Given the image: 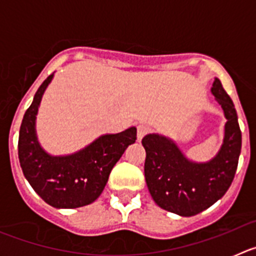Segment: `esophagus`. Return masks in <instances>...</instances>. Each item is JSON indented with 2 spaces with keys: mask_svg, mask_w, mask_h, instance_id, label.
<instances>
[{
  "mask_svg": "<svg viewBox=\"0 0 256 256\" xmlns=\"http://www.w3.org/2000/svg\"><path fill=\"white\" fill-rule=\"evenodd\" d=\"M148 132H150V128H148L146 124H140V126H137V137H138V140H141L142 137H144V134H148Z\"/></svg>",
  "mask_w": 256,
  "mask_h": 256,
  "instance_id": "obj_1",
  "label": "esophagus"
}]
</instances>
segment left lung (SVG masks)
I'll return each mask as SVG.
<instances>
[{"instance_id":"left-lung-1","label":"left lung","mask_w":256,"mask_h":256,"mask_svg":"<svg viewBox=\"0 0 256 256\" xmlns=\"http://www.w3.org/2000/svg\"><path fill=\"white\" fill-rule=\"evenodd\" d=\"M212 94L223 108L224 137L209 162L190 160L169 137L150 133L142 140L146 160L144 178L156 204L180 216H192L224 196L236 174L241 152V130L234 102L218 78Z\"/></svg>"}]
</instances>
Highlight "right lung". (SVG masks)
<instances>
[{"label": "right lung", "instance_id": "add662e5", "mask_svg": "<svg viewBox=\"0 0 256 256\" xmlns=\"http://www.w3.org/2000/svg\"><path fill=\"white\" fill-rule=\"evenodd\" d=\"M52 79L54 73L38 88L22 118L18 144L19 162L24 177L47 204L56 209H76L91 204L101 195L114 165L126 148L136 142L137 128L101 134L69 155H51L38 141L36 119Z\"/></svg>", "mask_w": 256, "mask_h": 256}]
</instances>
